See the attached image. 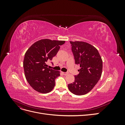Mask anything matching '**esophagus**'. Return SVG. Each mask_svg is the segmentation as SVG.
Here are the masks:
<instances>
[{
    "label": "esophagus",
    "instance_id": "esophagus-1",
    "mask_svg": "<svg viewBox=\"0 0 125 125\" xmlns=\"http://www.w3.org/2000/svg\"><path fill=\"white\" fill-rule=\"evenodd\" d=\"M62 74H63V75H67V74H68L69 73L68 72H67V73H64V72H62Z\"/></svg>",
    "mask_w": 125,
    "mask_h": 125
}]
</instances>
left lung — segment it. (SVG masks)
Returning a JSON list of instances; mask_svg holds the SVG:
<instances>
[{
  "label": "left lung",
  "instance_id": "obj_1",
  "mask_svg": "<svg viewBox=\"0 0 125 125\" xmlns=\"http://www.w3.org/2000/svg\"><path fill=\"white\" fill-rule=\"evenodd\" d=\"M71 50L75 64L80 65L79 73L74 75V81L68 85L70 91L75 95L88 93L100 79L103 62L97 49L84 42H72Z\"/></svg>",
  "mask_w": 125,
  "mask_h": 125
}]
</instances>
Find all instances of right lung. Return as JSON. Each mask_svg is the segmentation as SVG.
<instances>
[{
	"instance_id": "add662e5",
	"label": "right lung",
	"mask_w": 125,
	"mask_h": 125,
	"mask_svg": "<svg viewBox=\"0 0 125 125\" xmlns=\"http://www.w3.org/2000/svg\"><path fill=\"white\" fill-rule=\"evenodd\" d=\"M64 41L43 39L36 42L26 52L23 68L26 80L32 88L41 93L51 92L60 72L48 68L47 63L56 55Z\"/></svg>"
}]
</instances>
